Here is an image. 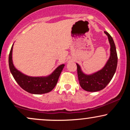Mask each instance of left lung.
Masks as SVG:
<instances>
[{"mask_svg":"<svg viewBox=\"0 0 130 130\" xmlns=\"http://www.w3.org/2000/svg\"><path fill=\"white\" fill-rule=\"evenodd\" d=\"M104 32L108 36L110 44V56L103 68L92 74H86L76 63L79 83L80 87L87 92H98L105 88L114 76L117 68V54L114 41L109 33Z\"/></svg>","mask_w":130,"mask_h":130,"instance_id":"1","label":"left lung"}]
</instances>
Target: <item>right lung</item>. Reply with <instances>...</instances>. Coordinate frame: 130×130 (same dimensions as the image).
I'll return each instance as SVG.
<instances>
[{
    "label": "right lung",
    "instance_id": "right-lung-1",
    "mask_svg": "<svg viewBox=\"0 0 130 130\" xmlns=\"http://www.w3.org/2000/svg\"><path fill=\"white\" fill-rule=\"evenodd\" d=\"M13 44L8 58L10 72L19 86L26 92L32 94L48 93L56 87L61 72L65 67L62 64L57 67L50 74L45 76H30L22 73L14 67L13 62Z\"/></svg>",
    "mask_w": 130,
    "mask_h": 130
}]
</instances>
